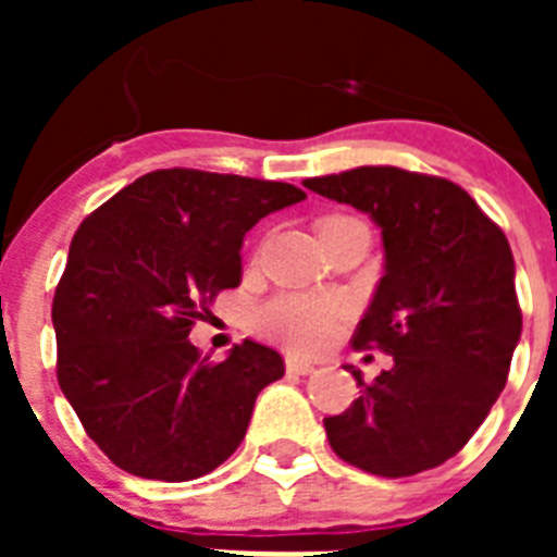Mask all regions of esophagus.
Listing matches in <instances>:
<instances>
[{"mask_svg":"<svg viewBox=\"0 0 557 557\" xmlns=\"http://www.w3.org/2000/svg\"><path fill=\"white\" fill-rule=\"evenodd\" d=\"M284 366H287L289 373H298V376H307V373L314 371V366H312V362H309V359L293 357V354H289V357L284 359Z\"/></svg>","mask_w":557,"mask_h":557,"instance_id":"34e87169","label":"esophagus"}]
</instances>
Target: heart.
I'll return each mask as SVG.
<instances>
[{
  "mask_svg": "<svg viewBox=\"0 0 557 557\" xmlns=\"http://www.w3.org/2000/svg\"><path fill=\"white\" fill-rule=\"evenodd\" d=\"M343 309V301L332 295L282 293L256 307L253 326L262 337L293 351H314L326 343Z\"/></svg>",
  "mask_w": 557,
  "mask_h": 557,
  "instance_id": "heart-1",
  "label": "heart"
}]
</instances>
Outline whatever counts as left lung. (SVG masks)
Returning a JSON list of instances; mask_svg holds the SVG:
<instances>
[{
  "instance_id": "1",
  "label": "left lung",
  "mask_w": 557,
  "mask_h": 557,
  "mask_svg": "<svg viewBox=\"0 0 557 557\" xmlns=\"http://www.w3.org/2000/svg\"><path fill=\"white\" fill-rule=\"evenodd\" d=\"M304 186L348 203L382 228L385 275L354 348H379L393 366L339 416L323 418L339 460L376 476L435 469L469 444L508 382L521 337L508 236L469 191L398 166L309 178Z\"/></svg>"
}]
</instances>
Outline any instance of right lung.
Masks as SVG:
<instances>
[{
	"label": "right lung",
	"mask_w": 557,
	"mask_h": 557,
	"mask_svg": "<svg viewBox=\"0 0 557 557\" xmlns=\"http://www.w3.org/2000/svg\"><path fill=\"white\" fill-rule=\"evenodd\" d=\"M304 198L282 181L175 166L116 191L72 236L52 301L58 385L122 471L198 480L243 444L282 354L245 339L211 362L189 332L243 282L245 234Z\"/></svg>",
	"instance_id": "add662e5"
}]
</instances>
